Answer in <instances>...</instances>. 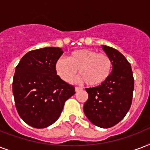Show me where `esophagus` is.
Listing matches in <instances>:
<instances>
[{
  "label": "esophagus",
  "mask_w": 150,
  "mask_h": 150,
  "mask_svg": "<svg viewBox=\"0 0 150 150\" xmlns=\"http://www.w3.org/2000/svg\"><path fill=\"white\" fill-rule=\"evenodd\" d=\"M82 89H83V88H82V87H79V86L75 87V92H79L81 91V90H82Z\"/></svg>",
  "instance_id": "obj_1"
}]
</instances>
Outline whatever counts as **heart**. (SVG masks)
Listing matches in <instances>:
<instances>
[{"instance_id":"1","label":"heart","mask_w":150,"mask_h":150,"mask_svg":"<svg viewBox=\"0 0 150 150\" xmlns=\"http://www.w3.org/2000/svg\"><path fill=\"white\" fill-rule=\"evenodd\" d=\"M112 68L113 62L107 54L89 49L74 50L67 59L59 58L55 64L57 74L64 82H71L79 69V79L90 86H96L107 81Z\"/></svg>"}]
</instances>
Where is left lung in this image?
Here are the masks:
<instances>
[{
	"label": "left lung",
	"instance_id": "1",
	"mask_svg": "<svg viewBox=\"0 0 150 150\" xmlns=\"http://www.w3.org/2000/svg\"><path fill=\"white\" fill-rule=\"evenodd\" d=\"M102 47L112 60V72L103 83L86 89L89 97L83 110L93 125L108 128L120 122L130 109L134 78L132 66L123 54L110 47Z\"/></svg>",
	"mask_w": 150,
	"mask_h": 150
}]
</instances>
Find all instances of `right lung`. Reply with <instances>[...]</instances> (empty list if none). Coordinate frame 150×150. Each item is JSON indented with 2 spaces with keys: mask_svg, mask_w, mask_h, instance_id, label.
Masks as SVG:
<instances>
[{
  "mask_svg": "<svg viewBox=\"0 0 150 150\" xmlns=\"http://www.w3.org/2000/svg\"><path fill=\"white\" fill-rule=\"evenodd\" d=\"M63 54L59 47H44L25 54L15 68L12 90L20 117L36 128L58 119L75 87L57 75L55 64Z\"/></svg>",
  "mask_w": 150,
  "mask_h": 150,
  "instance_id": "right-lung-1",
  "label": "right lung"
}]
</instances>
